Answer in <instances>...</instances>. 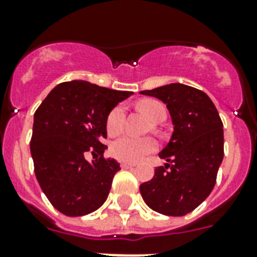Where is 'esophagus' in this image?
Returning a JSON list of instances; mask_svg holds the SVG:
<instances>
[{
  "mask_svg": "<svg viewBox=\"0 0 257 257\" xmlns=\"http://www.w3.org/2000/svg\"><path fill=\"white\" fill-rule=\"evenodd\" d=\"M133 167H136V164H133V163H121V168L122 169H129L133 168Z\"/></svg>",
  "mask_w": 257,
  "mask_h": 257,
  "instance_id": "obj_1",
  "label": "esophagus"
}]
</instances>
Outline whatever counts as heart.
<instances>
[{"label": "heart", "instance_id": "b5f03b06", "mask_svg": "<svg viewBox=\"0 0 257 257\" xmlns=\"http://www.w3.org/2000/svg\"><path fill=\"white\" fill-rule=\"evenodd\" d=\"M137 109L145 113L153 122H161L167 117V109L160 101L147 98L136 104ZM125 124V109L122 105H116L109 110L105 118V129L109 136H117L122 132ZM156 149V141L151 137L137 139V137L124 136L110 145V153L114 159L125 163H137Z\"/></svg>", "mask_w": 257, "mask_h": 257}]
</instances>
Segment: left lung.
Masks as SVG:
<instances>
[{
  "instance_id": "left-lung-1",
  "label": "left lung",
  "mask_w": 257,
  "mask_h": 257,
  "mask_svg": "<svg viewBox=\"0 0 257 257\" xmlns=\"http://www.w3.org/2000/svg\"><path fill=\"white\" fill-rule=\"evenodd\" d=\"M167 104L175 131L159 156L168 161L140 185L151 209L184 216L207 199L224 156L223 122L215 104L200 89L183 84L143 90Z\"/></svg>"
}]
</instances>
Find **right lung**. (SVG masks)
Segmentation results:
<instances>
[{
  "instance_id": "right-lung-1",
  "label": "right lung",
  "mask_w": 257,
  "mask_h": 257,
  "mask_svg": "<svg viewBox=\"0 0 257 257\" xmlns=\"http://www.w3.org/2000/svg\"><path fill=\"white\" fill-rule=\"evenodd\" d=\"M131 94L86 81L61 82L37 108L30 140L34 173L58 212L84 216L105 203L120 171L116 160L104 157L105 118Z\"/></svg>"
}]
</instances>
